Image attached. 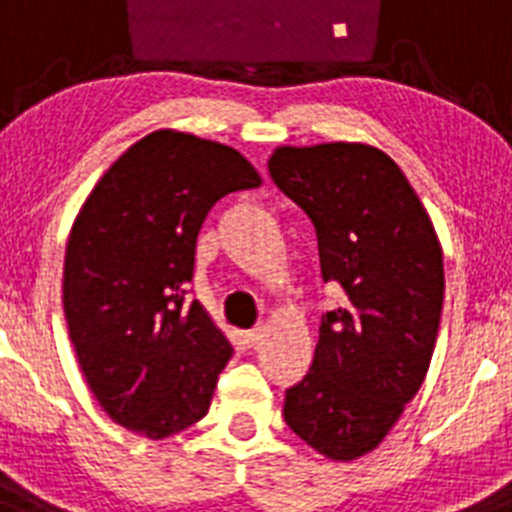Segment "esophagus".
<instances>
[{
	"instance_id": "esophagus-1",
	"label": "esophagus",
	"mask_w": 512,
	"mask_h": 512,
	"mask_svg": "<svg viewBox=\"0 0 512 512\" xmlns=\"http://www.w3.org/2000/svg\"><path fill=\"white\" fill-rule=\"evenodd\" d=\"M264 336H266V328L264 325H259V328L246 330V333H243V343H246V346H259V343L264 341Z\"/></svg>"
}]
</instances>
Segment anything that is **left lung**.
Wrapping results in <instances>:
<instances>
[{
	"mask_svg": "<svg viewBox=\"0 0 512 512\" xmlns=\"http://www.w3.org/2000/svg\"><path fill=\"white\" fill-rule=\"evenodd\" d=\"M269 174L315 225L323 282L343 300L320 320L310 372L284 420L328 459L377 449L423 384L443 307L431 217L387 153L364 143L282 146Z\"/></svg>",
	"mask_w": 512,
	"mask_h": 512,
	"instance_id": "1",
	"label": "left lung"
}]
</instances>
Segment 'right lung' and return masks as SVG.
Returning a JSON list of instances; mask_svg holds the SVG:
<instances>
[{
	"instance_id": "right-lung-1",
	"label": "right lung",
	"mask_w": 512,
	"mask_h": 512,
	"mask_svg": "<svg viewBox=\"0 0 512 512\" xmlns=\"http://www.w3.org/2000/svg\"><path fill=\"white\" fill-rule=\"evenodd\" d=\"M259 184L235 148L156 130L117 158L76 215L63 312L89 390L128 431L158 441L210 410L233 348L184 297L197 233L220 197Z\"/></svg>"
}]
</instances>
